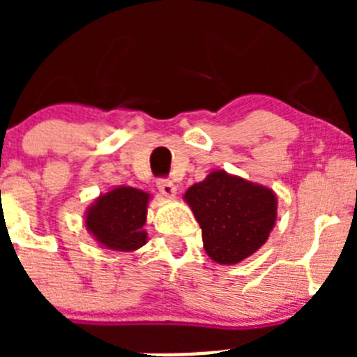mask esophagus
<instances>
[{
	"label": "esophagus",
	"instance_id": "34e87169",
	"mask_svg": "<svg viewBox=\"0 0 357 357\" xmlns=\"http://www.w3.org/2000/svg\"><path fill=\"white\" fill-rule=\"evenodd\" d=\"M157 188H159L160 193L166 195V197H173V195L176 193V185L173 184L169 178H159V181H157Z\"/></svg>",
	"mask_w": 357,
	"mask_h": 357
}]
</instances>
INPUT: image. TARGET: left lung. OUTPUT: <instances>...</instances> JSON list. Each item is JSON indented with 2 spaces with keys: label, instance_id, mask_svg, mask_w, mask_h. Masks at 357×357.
Masks as SVG:
<instances>
[{
  "label": "left lung",
  "instance_id": "1",
  "mask_svg": "<svg viewBox=\"0 0 357 357\" xmlns=\"http://www.w3.org/2000/svg\"><path fill=\"white\" fill-rule=\"evenodd\" d=\"M185 200L200 223L204 248L220 264H234L254 254L270 236L277 216L272 189L225 172H213L191 185Z\"/></svg>",
  "mask_w": 357,
  "mask_h": 357
}]
</instances>
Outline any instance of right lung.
Wrapping results in <instances>:
<instances>
[{
	"label": "right lung",
	"mask_w": 357,
	"mask_h": 357,
	"mask_svg": "<svg viewBox=\"0 0 357 357\" xmlns=\"http://www.w3.org/2000/svg\"><path fill=\"white\" fill-rule=\"evenodd\" d=\"M150 195L141 189L118 188L102 195L91 207L85 225L102 245L112 250H135L146 243L143 230Z\"/></svg>",
	"instance_id": "obj_1"
}]
</instances>
